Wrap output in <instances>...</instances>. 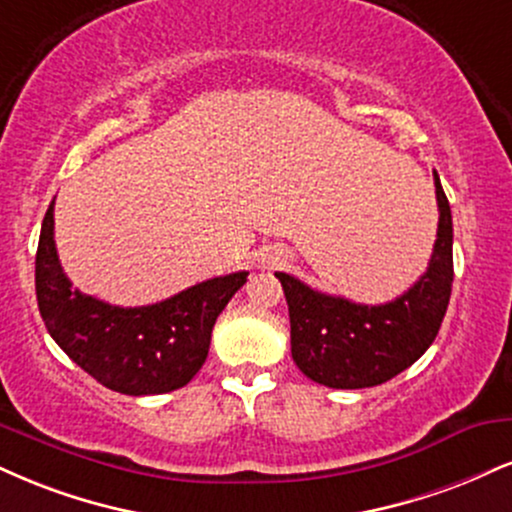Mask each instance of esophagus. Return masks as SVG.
<instances>
[{
	"label": "esophagus",
	"mask_w": 512,
	"mask_h": 512,
	"mask_svg": "<svg viewBox=\"0 0 512 512\" xmlns=\"http://www.w3.org/2000/svg\"><path fill=\"white\" fill-rule=\"evenodd\" d=\"M286 262H288V255H286V252H281V250H267L262 255V260H260L262 269L281 267V264H286Z\"/></svg>",
	"instance_id": "34e87169"
}]
</instances>
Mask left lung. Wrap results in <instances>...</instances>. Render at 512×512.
Listing matches in <instances>:
<instances>
[{
    "label": "left lung",
    "mask_w": 512,
    "mask_h": 512,
    "mask_svg": "<svg viewBox=\"0 0 512 512\" xmlns=\"http://www.w3.org/2000/svg\"><path fill=\"white\" fill-rule=\"evenodd\" d=\"M439 231L427 272L386 305H360L276 272L291 317V353L305 377L329 389L379 386L415 365L439 334L453 286V219L434 171Z\"/></svg>",
    "instance_id": "1"
}]
</instances>
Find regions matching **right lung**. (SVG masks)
<instances>
[{"mask_svg":"<svg viewBox=\"0 0 512 512\" xmlns=\"http://www.w3.org/2000/svg\"><path fill=\"white\" fill-rule=\"evenodd\" d=\"M248 272L217 276L155 305L119 307L80 293L54 245V200L42 219L35 293L57 346L107 389L155 396L186 386L209 353L212 329Z\"/></svg>","mask_w":512,"mask_h":512,"instance_id":"1","label":"right lung"}]
</instances>
